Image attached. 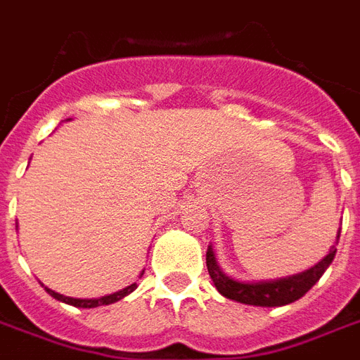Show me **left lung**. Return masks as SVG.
<instances>
[{
	"label": "left lung",
	"mask_w": 360,
	"mask_h": 360,
	"mask_svg": "<svg viewBox=\"0 0 360 360\" xmlns=\"http://www.w3.org/2000/svg\"><path fill=\"white\" fill-rule=\"evenodd\" d=\"M338 237H340V230H338ZM335 254L336 246H330L329 254L321 262L316 263L314 267L299 274L285 276V278L262 280V282H240V280L228 276L219 267V262H217L211 246L207 248L205 262H207L209 276L213 278L214 288L226 299L243 302V304H252V307H284V304H290V302L301 299L321 278V274L327 271V267L335 259Z\"/></svg>",
	"instance_id": "1"
}]
</instances>
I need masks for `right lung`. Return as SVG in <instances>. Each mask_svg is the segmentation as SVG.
Here are the masks:
<instances>
[{"instance_id": "obj_1", "label": "right lung", "mask_w": 360, "mask_h": 360, "mask_svg": "<svg viewBox=\"0 0 360 360\" xmlns=\"http://www.w3.org/2000/svg\"><path fill=\"white\" fill-rule=\"evenodd\" d=\"M136 288H138V285H136V282H134V284L127 285V288H123V290L115 291V293H110V295L98 297V299H75V297H65V295H61V293H56V291L50 290V288H44V290H46V293H50L53 299H58V301L65 302V304H72V307H78V308H97V307H103V304H112V302H117L120 299H123V297H127L129 293H132Z\"/></svg>"}]
</instances>
